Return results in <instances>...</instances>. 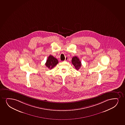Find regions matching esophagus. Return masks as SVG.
<instances>
[{"instance_id": "34e87169", "label": "esophagus", "mask_w": 125, "mask_h": 125, "mask_svg": "<svg viewBox=\"0 0 125 125\" xmlns=\"http://www.w3.org/2000/svg\"><path fill=\"white\" fill-rule=\"evenodd\" d=\"M68 57H65V61H67L68 60Z\"/></svg>"}]
</instances>
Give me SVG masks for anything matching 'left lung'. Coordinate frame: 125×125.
Listing matches in <instances>:
<instances>
[{"label": "left lung", "instance_id": "1", "mask_svg": "<svg viewBox=\"0 0 125 125\" xmlns=\"http://www.w3.org/2000/svg\"><path fill=\"white\" fill-rule=\"evenodd\" d=\"M71 62L73 64V65L74 66L75 68L77 70L79 69L82 65L81 62L79 60V59L77 57H76V56L73 57L72 59Z\"/></svg>", "mask_w": 125, "mask_h": 125}]
</instances>
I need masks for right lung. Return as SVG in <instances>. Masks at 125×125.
<instances>
[{
  "mask_svg": "<svg viewBox=\"0 0 125 125\" xmlns=\"http://www.w3.org/2000/svg\"><path fill=\"white\" fill-rule=\"evenodd\" d=\"M58 62V61L57 59L50 55L48 57L45 65L49 69H52L55 66Z\"/></svg>",
  "mask_w": 125,
  "mask_h": 125,
  "instance_id": "1",
  "label": "right lung"
}]
</instances>
